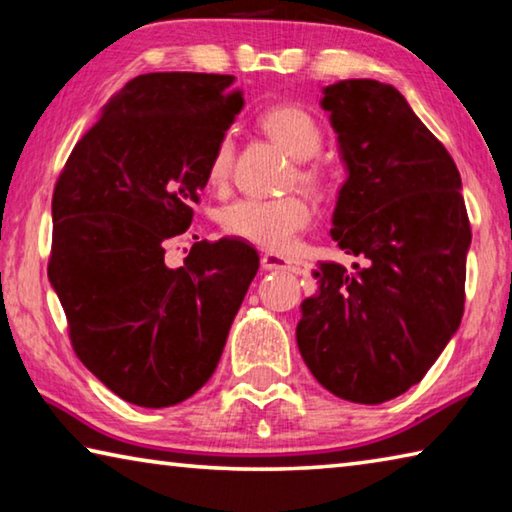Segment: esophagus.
<instances>
[{
    "mask_svg": "<svg viewBox=\"0 0 512 512\" xmlns=\"http://www.w3.org/2000/svg\"><path fill=\"white\" fill-rule=\"evenodd\" d=\"M262 266L266 271H289V273H305V264L296 262V259L284 257V255H275V253H266L262 257Z\"/></svg>",
    "mask_w": 512,
    "mask_h": 512,
    "instance_id": "34e87169",
    "label": "esophagus"
}]
</instances>
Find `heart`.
Segmentation results:
<instances>
[{"mask_svg": "<svg viewBox=\"0 0 512 512\" xmlns=\"http://www.w3.org/2000/svg\"><path fill=\"white\" fill-rule=\"evenodd\" d=\"M262 131L287 151L296 164L298 185L320 189L325 185V171L309 160L323 146V131L316 117L300 106H275L259 117ZM235 140L221 135L207 162V183L223 187L232 173ZM311 223V207L300 196L284 198H239L221 212V225L228 235L244 239L257 248L287 253L302 230Z\"/></svg>", "mask_w": 512, "mask_h": 512, "instance_id": "1", "label": "heart"}]
</instances>
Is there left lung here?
<instances>
[{
	"instance_id": "8db88e82",
	"label": "left lung",
	"mask_w": 512,
	"mask_h": 512,
	"mask_svg": "<svg viewBox=\"0 0 512 512\" xmlns=\"http://www.w3.org/2000/svg\"><path fill=\"white\" fill-rule=\"evenodd\" d=\"M323 94L348 167L332 239L357 262L318 264L296 341L329 393L381 404L418 384L461 325L470 219L452 155L393 85Z\"/></svg>"
}]
</instances>
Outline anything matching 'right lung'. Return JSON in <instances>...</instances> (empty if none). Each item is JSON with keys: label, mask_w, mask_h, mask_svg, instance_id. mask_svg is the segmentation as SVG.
I'll list each match as a JSON object with an SVG mask.
<instances>
[{"label": "right lung", "mask_w": 512, "mask_h": 512, "mask_svg": "<svg viewBox=\"0 0 512 512\" xmlns=\"http://www.w3.org/2000/svg\"><path fill=\"white\" fill-rule=\"evenodd\" d=\"M235 76H135L60 171L49 282L76 357L121 400L164 409L216 370L257 275L241 239L196 241L180 268L164 244L187 232L219 137L244 108Z\"/></svg>", "instance_id": "add662e5"}]
</instances>
